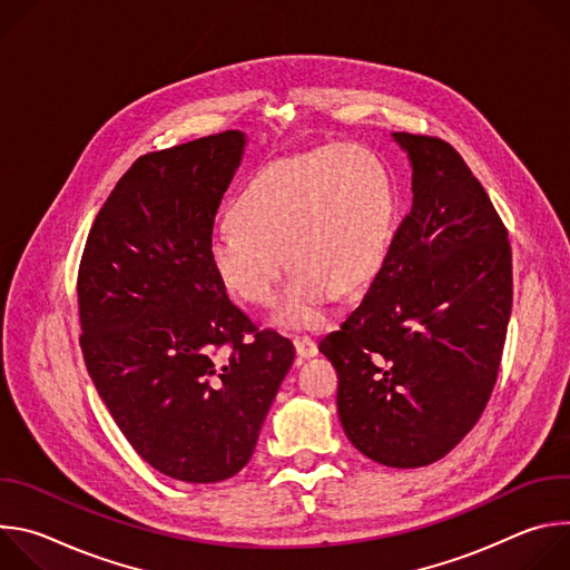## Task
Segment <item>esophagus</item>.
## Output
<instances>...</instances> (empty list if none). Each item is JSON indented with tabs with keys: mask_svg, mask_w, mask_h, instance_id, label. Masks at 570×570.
Masks as SVG:
<instances>
[{
	"mask_svg": "<svg viewBox=\"0 0 570 570\" xmlns=\"http://www.w3.org/2000/svg\"><path fill=\"white\" fill-rule=\"evenodd\" d=\"M293 345H295V352L299 358H313L317 354V345L308 336H295Z\"/></svg>",
	"mask_w": 570,
	"mask_h": 570,
	"instance_id": "esophagus-1",
	"label": "esophagus"
}]
</instances>
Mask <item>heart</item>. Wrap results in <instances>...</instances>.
I'll return each mask as SVG.
<instances>
[{
  "mask_svg": "<svg viewBox=\"0 0 570 570\" xmlns=\"http://www.w3.org/2000/svg\"><path fill=\"white\" fill-rule=\"evenodd\" d=\"M392 216V183L376 155L354 144L317 148L268 161L240 185L229 227L209 240V264L232 295L271 306L288 262L297 273L277 322L322 327L338 291L354 293L379 273Z\"/></svg>",
  "mask_w": 570,
  "mask_h": 570,
  "instance_id": "1",
  "label": "heart"
}]
</instances>
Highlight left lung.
I'll return each mask as SVG.
<instances>
[{"label": "left lung", "instance_id": "obj_1", "mask_svg": "<svg viewBox=\"0 0 570 570\" xmlns=\"http://www.w3.org/2000/svg\"><path fill=\"white\" fill-rule=\"evenodd\" d=\"M413 207L367 295L317 350L338 372V417L370 460L444 458L492 396L512 311V248L490 196L440 137L392 132Z\"/></svg>", "mask_w": 570, "mask_h": 570}]
</instances>
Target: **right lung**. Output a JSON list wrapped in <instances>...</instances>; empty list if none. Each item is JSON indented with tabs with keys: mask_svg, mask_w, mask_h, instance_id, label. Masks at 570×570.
<instances>
[{
	"mask_svg": "<svg viewBox=\"0 0 570 570\" xmlns=\"http://www.w3.org/2000/svg\"><path fill=\"white\" fill-rule=\"evenodd\" d=\"M243 148L246 135L225 130L135 159L78 268L80 347L97 392L130 446L183 482L248 464L295 358L288 338L229 302L209 264Z\"/></svg>",
	"mask_w": 570,
	"mask_h": 570,
	"instance_id": "right-lung-1",
	"label": "right lung"
}]
</instances>
